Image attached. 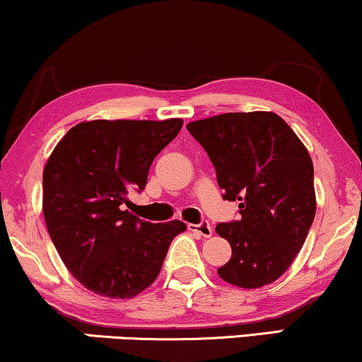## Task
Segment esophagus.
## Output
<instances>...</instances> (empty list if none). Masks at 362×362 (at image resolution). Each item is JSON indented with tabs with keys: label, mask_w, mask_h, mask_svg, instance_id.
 <instances>
[{
	"label": "esophagus",
	"mask_w": 362,
	"mask_h": 362,
	"mask_svg": "<svg viewBox=\"0 0 362 362\" xmlns=\"http://www.w3.org/2000/svg\"><path fill=\"white\" fill-rule=\"evenodd\" d=\"M188 230L191 232H197L202 237H210L214 233V228L208 222H202V223H189L188 225Z\"/></svg>",
	"instance_id": "obj_1"
}]
</instances>
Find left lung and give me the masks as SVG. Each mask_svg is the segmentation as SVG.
<instances>
[{"mask_svg": "<svg viewBox=\"0 0 362 362\" xmlns=\"http://www.w3.org/2000/svg\"><path fill=\"white\" fill-rule=\"evenodd\" d=\"M186 129L215 165L223 199L239 202L240 218L216 225L232 257L218 267L233 286L274 283L295 261L315 218L313 164L307 147L273 112L223 113Z\"/></svg>", "mask_w": 362, "mask_h": 362, "instance_id": "left-lung-1", "label": "left lung"}]
</instances>
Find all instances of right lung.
Here are the masks:
<instances>
[{
	"mask_svg": "<svg viewBox=\"0 0 362 362\" xmlns=\"http://www.w3.org/2000/svg\"><path fill=\"white\" fill-rule=\"evenodd\" d=\"M181 127V118L83 122L47 160V230L71 274L96 295L123 300L142 293L159 276L174 237L186 230L180 220L151 223L123 210Z\"/></svg>",
	"mask_w": 362,
	"mask_h": 362,
	"instance_id": "add662e5",
	"label": "right lung"
}]
</instances>
